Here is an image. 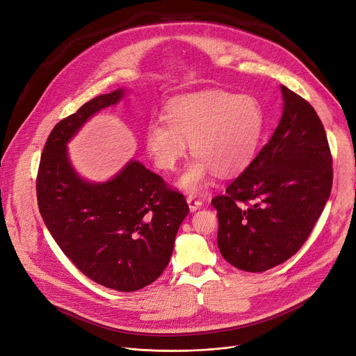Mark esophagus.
I'll return each instance as SVG.
<instances>
[{
  "mask_svg": "<svg viewBox=\"0 0 356 356\" xmlns=\"http://www.w3.org/2000/svg\"><path fill=\"white\" fill-rule=\"evenodd\" d=\"M186 202H188V207H189V211H191V212H195L197 209H200V208L202 207V201H201V200H197V198L193 197V195H189V197L186 198Z\"/></svg>",
  "mask_w": 356,
  "mask_h": 356,
  "instance_id": "34e87169",
  "label": "esophagus"
}]
</instances>
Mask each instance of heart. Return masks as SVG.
Listing matches in <instances>:
<instances>
[{"mask_svg":"<svg viewBox=\"0 0 356 356\" xmlns=\"http://www.w3.org/2000/svg\"><path fill=\"white\" fill-rule=\"evenodd\" d=\"M165 121L148 125L147 152L158 168L172 171L189 141L197 156L178 178V186L201 194L215 172L232 177L248 167L264 129V111L252 95L211 90L172 99Z\"/></svg>","mask_w":356,"mask_h":356,"instance_id":"1","label":"heart"}]
</instances>
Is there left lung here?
<instances>
[{"mask_svg":"<svg viewBox=\"0 0 356 356\" xmlns=\"http://www.w3.org/2000/svg\"><path fill=\"white\" fill-rule=\"evenodd\" d=\"M284 109L268 144L225 195L218 212V248L247 272H264L295 255L308 239L332 188V158L312 105L281 87Z\"/></svg>","mask_w":356,"mask_h":356,"instance_id":"left-lung-1","label":"left lung"}]
</instances>
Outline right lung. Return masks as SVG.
<instances>
[{
	"mask_svg": "<svg viewBox=\"0 0 356 356\" xmlns=\"http://www.w3.org/2000/svg\"><path fill=\"white\" fill-rule=\"evenodd\" d=\"M127 92L118 88L95 97L54 127L37 178L38 208L58 247L90 280L121 292L138 291L159 278L189 212L182 194L134 158L102 182L75 171L68 143Z\"/></svg>",
	"mask_w": 356,
	"mask_h": 356,
	"instance_id": "obj_1",
	"label": "right lung"
}]
</instances>
